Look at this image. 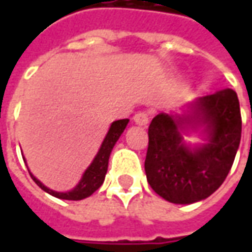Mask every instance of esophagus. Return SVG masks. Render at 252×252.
I'll return each instance as SVG.
<instances>
[{"instance_id": "34e87169", "label": "esophagus", "mask_w": 252, "mask_h": 252, "mask_svg": "<svg viewBox=\"0 0 252 252\" xmlns=\"http://www.w3.org/2000/svg\"><path fill=\"white\" fill-rule=\"evenodd\" d=\"M133 121L136 123L137 126H147V124L150 123V117H148L147 112H137L136 115L133 116Z\"/></svg>"}]
</instances>
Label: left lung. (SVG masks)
<instances>
[{"instance_id": "obj_1", "label": "left lung", "mask_w": 252, "mask_h": 252, "mask_svg": "<svg viewBox=\"0 0 252 252\" xmlns=\"http://www.w3.org/2000/svg\"><path fill=\"white\" fill-rule=\"evenodd\" d=\"M181 113H159L148 126L144 170L154 191L173 204L205 200L227 178L242 136L236 93L224 89L184 105ZM200 131L204 143L183 136Z\"/></svg>"}]
</instances>
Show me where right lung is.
I'll use <instances>...</instances> for the list:
<instances>
[{"mask_svg":"<svg viewBox=\"0 0 252 252\" xmlns=\"http://www.w3.org/2000/svg\"><path fill=\"white\" fill-rule=\"evenodd\" d=\"M129 123L128 119H123V120L113 121L109 126V131L105 136L104 142L99 147L98 153L94 157L93 162L89 164V167L85 170V173L82 174V178L79 180L75 188H72L68 191H55V190L47 188L46 185H43L40 181L36 178L35 175L32 174L30 171L31 178L35 181V184L40 189H43L48 194L54 195L57 198L61 200H71V201H78L83 200L89 195H92L98 189L99 186L104 184L105 175L108 171V163H109V157L112 150L115 147L116 142L119 140V137L121 136V133L126 129V124ZM25 162V158L23 157Z\"/></svg>","mask_w":252,"mask_h":252,"instance_id":"add662e5","label":"right lung"}]
</instances>
